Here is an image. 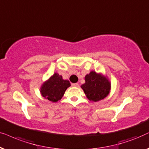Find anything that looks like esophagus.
Returning <instances> with one entry per match:
<instances>
[{
  "label": "esophagus",
  "instance_id": "34e87169",
  "mask_svg": "<svg viewBox=\"0 0 149 149\" xmlns=\"http://www.w3.org/2000/svg\"><path fill=\"white\" fill-rule=\"evenodd\" d=\"M72 86H74V87H79L80 85H79L78 83H73V84H72Z\"/></svg>",
  "mask_w": 149,
  "mask_h": 149
}]
</instances>
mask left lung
<instances>
[{"mask_svg":"<svg viewBox=\"0 0 149 149\" xmlns=\"http://www.w3.org/2000/svg\"><path fill=\"white\" fill-rule=\"evenodd\" d=\"M86 97L92 102H98L108 96L111 90V83L106 76L91 71L85 76V83L81 85Z\"/></svg>","mask_w":149,"mask_h":149,"instance_id":"left-lung-1","label":"left lung"}]
</instances>
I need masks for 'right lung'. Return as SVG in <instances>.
I'll return each instance as SVG.
<instances>
[{
	"label": "right lung",
	"instance_id": "right-lung-1",
	"mask_svg": "<svg viewBox=\"0 0 149 149\" xmlns=\"http://www.w3.org/2000/svg\"><path fill=\"white\" fill-rule=\"evenodd\" d=\"M71 86L69 80H63L62 76L54 73L45 81L40 88V93L45 99L52 102H57L64 95L65 91Z\"/></svg>",
	"mask_w": 149,
	"mask_h": 149
}]
</instances>
